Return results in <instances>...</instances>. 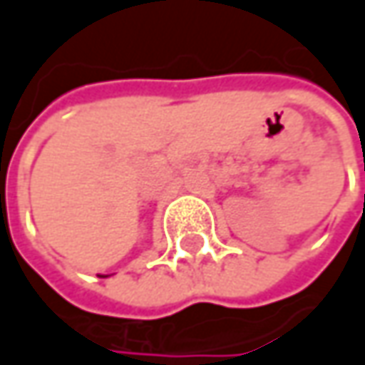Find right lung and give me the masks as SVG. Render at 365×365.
<instances>
[{"instance_id": "obj_1", "label": "right lung", "mask_w": 365, "mask_h": 365, "mask_svg": "<svg viewBox=\"0 0 365 365\" xmlns=\"http://www.w3.org/2000/svg\"><path fill=\"white\" fill-rule=\"evenodd\" d=\"M102 278H106V276H102Z\"/></svg>"}]
</instances>
